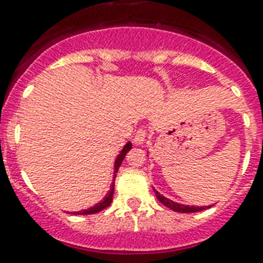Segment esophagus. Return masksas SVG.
I'll return each mask as SVG.
<instances>
[{"instance_id":"obj_1","label":"esophagus","mask_w":263,"mask_h":263,"mask_svg":"<svg viewBox=\"0 0 263 263\" xmlns=\"http://www.w3.org/2000/svg\"><path fill=\"white\" fill-rule=\"evenodd\" d=\"M147 136H149V134H147L146 129H138L136 132V134H134V142H136L137 145L144 144L145 141H146Z\"/></svg>"}]
</instances>
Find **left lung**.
Returning a JSON list of instances; mask_svg holds the SVG:
<instances>
[{"label": "left lung", "mask_w": 263, "mask_h": 263, "mask_svg": "<svg viewBox=\"0 0 263 263\" xmlns=\"http://www.w3.org/2000/svg\"><path fill=\"white\" fill-rule=\"evenodd\" d=\"M155 194H156V197L160 200V203H162L165 207L171 208V210H173V211L176 212H183V214H186V212H199L205 210V208H210V207H194V205L191 207V205L179 204V203H175V201L169 200V199L164 197L162 195H160L156 190H155Z\"/></svg>", "instance_id": "obj_1"}]
</instances>
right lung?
Masks as SVG:
<instances>
[{"label":"right lung","instance_id":"right-lung-1","mask_svg":"<svg viewBox=\"0 0 263 263\" xmlns=\"http://www.w3.org/2000/svg\"><path fill=\"white\" fill-rule=\"evenodd\" d=\"M132 149V144L130 142H127L126 145H125V147H123L122 151H121V153L118 155V157H117L116 160V165H114V173H117V171H118V168L121 166V164H122L123 158H125V156H126L127 152ZM116 179V177H114ZM112 195H114V181H112L111 186H110V191H108V194L106 195L105 199L102 201H99L97 205H94V207L88 208V210H84V211H79V212H73L75 215H91V214H97V212L102 211V210H105L106 207H108V205L111 204L112 201Z\"/></svg>","mask_w":263,"mask_h":263}]
</instances>
